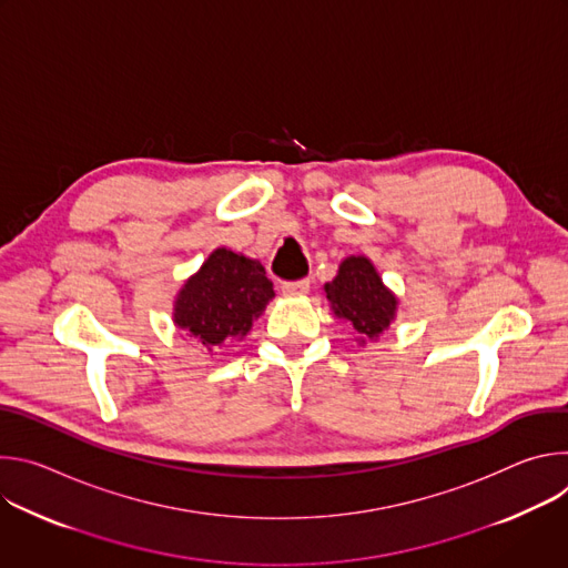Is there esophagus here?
<instances>
[{"mask_svg": "<svg viewBox=\"0 0 568 568\" xmlns=\"http://www.w3.org/2000/svg\"><path fill=\"white\" fill-rule=\"evenodd\" d=\"M283 294L285 296H298V294H305L310 290V281L307 278H298V281H287L283 283Z\"/></svg>", "mask_w": 568, "mask_h": 568, "instance_id": "34e87169", "label": "esophagus"}]
</instances>
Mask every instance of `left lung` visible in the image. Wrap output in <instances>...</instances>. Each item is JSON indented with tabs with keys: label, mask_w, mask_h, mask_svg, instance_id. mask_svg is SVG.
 I'll return each mask as SVG.
<instances>
[{
	"label": "left lung",
	"mask_w": 568,
	"mask_h": 568,
	"mask_svg": "<svg viewBox=\"0 0 568 568\" xmlns=\"http://www.w3.org/2000/svg\"><path fill=\"white\" fill-rule=\"evenodd\" d=\"M326 296L335 314L351 321L362 337H377L395 316L397 298L364 256H351L342 263L335 281L326 285Z\"/></svg>",
	"instance_id": "obj_1"
}]
</instances>
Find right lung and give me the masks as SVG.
<instances>
[{
    "label": "right lung",
    "instance_id": "1",
    "mask_svg": "<svg viewBox=\"0 0 568 568\" xmlns=\"http://www.w3.org/2000/svg\"><path fill=\"white\" fill-rule=\"evenodd\" d=\"M272 296L274 285L258 261L222 247L184 283L175 301V323L209 353L222 351L250 333Z\"/></svg>",
    "mask_w": 568,
    "mask_h": 568
}]
</instances>
